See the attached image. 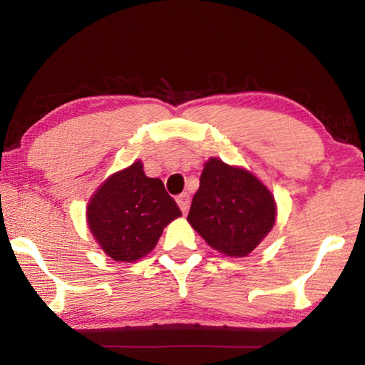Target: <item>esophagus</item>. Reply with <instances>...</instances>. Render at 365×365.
Instances as JSON below:
<instances>
[{
    "label": "esophagus",
    "instance_id": "1",
    "mask_svg": "<svg viewBox=\"0 0 365 365\" xmlns=\"http://www.w3.org/2000/svg\"><path fill=\"white\" fill-rule=\"evenodd\" d=\"M177 205H178V207L182 209L183 214L187 212L188 207H190V195H188V193L178 195V196H177Z\"/></svg>",
    "mask_w": 365,
    "mask_h": 365
}]
</instances>
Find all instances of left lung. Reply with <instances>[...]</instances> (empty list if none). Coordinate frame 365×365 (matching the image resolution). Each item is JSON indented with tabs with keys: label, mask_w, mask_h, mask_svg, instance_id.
<instances>
[{
	"label": "left lung",
	"mask_w": 365,
	"mask_h": 365,
	"mask_svg": "<svg viewBox=\"0 0 365 365\" xmlns=\"http://www.w3.org/2000/svg\"><path fill=\"white\" fill-rule=\"evenodd\" d=\"M275 215L274 196L259 178L211 158L202 169L187 220L211 248L245 257L272 230Z\"/></svg>",
	"instance_id": "8db88e82"
}]
</instances>
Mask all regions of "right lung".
Returning a JSON list of instances; mask_svg holds the SVG:
<instances>
[{"mask_svg": "<svg viewBox=\"0 0 365 365\" xmlns=\"http://www.w3.org/2000/svg\"><path fill=\"white\" fill-rule=\"evenodd\" d=\"M180 215L164 183L145 175L141 160L110 175L86 207V220L98 245L120 262L151 252L164 227Z\"/></svg>", "mask_w": 365, "mask_h": 365, "instance_id": "obj_1", "label": "right lung"}]
</instances>
